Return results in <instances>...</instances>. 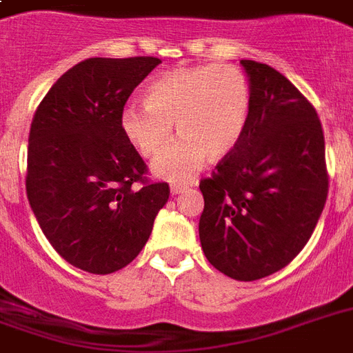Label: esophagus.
I'll return each instance as SVG.
<instances>
[{"mask_svg":"<svg viewBox=\"0 0 353 353\" xmlns=\"http://www.w3.org/2000/svg\"><path fill=\"white\" fill-rule=\"evenodd\" d=\"M187 185H172L170 187V192L174 194V196H176V194H183L185 192V190H187Z\"/></svg>","mask_w":353,"mask_h":353,"instance_id":"1","label":"esophagus"}]
</instances>
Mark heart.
Here are the masks:
<instances>
[{
	"label": "heart",
	"mask_w": 353,
	"mask_h": 353,
	"mask_svg": "<svg viewBox=\"0 0 353 353\" xmlns=\"http://www.w3.org/2000/svg\"><path fill=\"white\" fill-rule=\"evenodd\" d=\"M251 110L245 73L231 63L172 69L146 90V104H126L121 128L144 157H154L172 139V122L181 135L155 159L154 172L170 181H187L207 163L223 159L238 146Z\"/></svg>",
	"instance_id": "1"
}]
</instances>
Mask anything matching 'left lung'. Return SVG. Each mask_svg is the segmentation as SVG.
<instances>
[{"mask_svg":"<svg viewBox=\"0 0 353 353\" xmlns=\"http://www.w3.org/2000/svg\"><path fill=\"white\" fill-rule=\"evenodd\" d=\"M251 88L245 132L199 183L205 256L234 280L263 279L306 245L328 198L315 108L276 69L241 60Z\"/></svg>","mask_w":353,"mask_h":353,"instance_id":"8db88e82","label":"left lung"}]
</instances>
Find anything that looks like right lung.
<instances>
[{
	"mask_svg": "<svg viewBox=\"0 0 353 353\" xmlns=\"http://www.w3.org/2000/svg\"><path fill=\"white\" fill-rule=\"evenodd\" d=\"M159 63L88 58L52 84L30 124V209L54 251L88 273L126 268L170 196L168 183L146 179L148 168L121 128L128 97Z\"/></svg>",
	"mask_w": 353,
	"mask_h": 353,
	"instance_id": "obj_1",
	"label": "right lung"
}]
</instances>
